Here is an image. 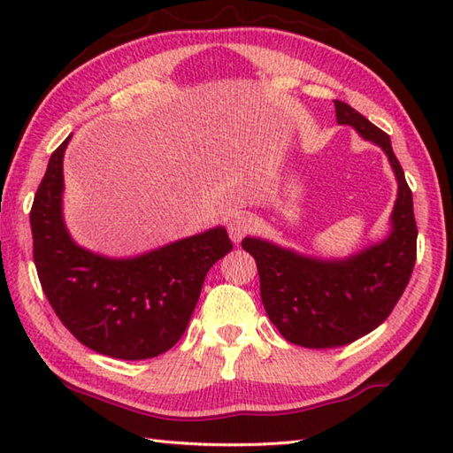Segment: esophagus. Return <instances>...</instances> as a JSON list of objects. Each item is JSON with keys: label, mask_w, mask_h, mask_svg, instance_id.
<instances>
[{"label": "esophagus", "mask_w": 453, "mask_h": 453, "mask_svg": "<svg viewBox=\"0 0 453 453\" xmlns=\"http://www.w3.org/2000/svg\"><path fill=\"white\" fill-rule=\"evenodd\" d=\"M255 226H257L255 216L249 214V211H242V214H235L232 219H229L227 232H229V237H232V242L239 243L249 232H253Z\"/></svg>", "instance_id": "34e87169"}]
</instances>
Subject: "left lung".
<instances>
[{
  "label": "left lung",
  "mask_w": 453,
  "mask_h": 453,
  "mask_svg": "<svg viewBox=\"0 0 453 453\" xmlns=\"http://www.w3.org/2000/svg\"><path fill=\"white\" fill-rule=\"evenodd\" d=\"M334 111L336 122L349 124L386 151L395 173L397 200L389 235L346 258L302 255L261 237L242 242L257 261L268 319L286 341L305 349L350 344L380 326L405 292L417 261L412 192L389 136L350 104L334 101Z\"/></svg>",
  "instance_id": "1"
}]
</instances>
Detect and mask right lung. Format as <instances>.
Wrapping results in <instances>:
<instances>
[{
    "mask_svg": "<svg viewBox=\"0 0 453 453\" xmlns=\"http://www.w3.org/2000/svg\"><path fill=\"white\" fill-rule=\"evenodd\" d=\"M70 138L52 153L33 202L38 280L65 329L88 349L120 360L153 358L177 344L206 273L234 245L226 227L218 226L130 258L80 247L62 214L64 151Z\"/></svg>",
    "mask_w": 453,
    "mask_h": 453,
    "instance_id": "1",
    "label": "right lung"
}]
</instances>
